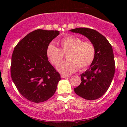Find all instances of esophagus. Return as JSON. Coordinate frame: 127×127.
Instances as JSON below:
<instances>
[{"instance_id": "34e87169", "label": "esophagus", "mask_w": 127, "mask_h": 127, "mask_svg": "<svg viewBox=\"0 0 127 127\" xmlns=\"http://www.w3.org/2000/svg\"><path fill=\"white\" fill-rule=\"evenodd\" d=\"M68 76H66V75L64 74H61V77L62 78H66V77H68Z\"/></svg>"}]
</instances>
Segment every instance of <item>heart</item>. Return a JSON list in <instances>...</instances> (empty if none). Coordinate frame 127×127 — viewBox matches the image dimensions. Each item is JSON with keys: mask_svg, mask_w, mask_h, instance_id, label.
Masks as SVG:
<instances>
[{"mask_svg": "<svg viewBox=\"0 0 127 127\" xmlns=\"http://www.w3.org/2000/svg\"><path fill=\"white\" fill-rule=\"evenodd\" d=\"M61 49L53 42L48 45L46 55L51 64L57 66L63 60L64 53L67 54L68 59L57 66L62 73L69 74L79 68L83 70L87 68L94 61L96 48L93 43L83 41L76 36H67L58 41Z\"/></svg>", "mask_w": 127, "mask_h": 127, "instance_id": "b5f03b06", "label": "heart"}]
</instances>
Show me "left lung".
<instances>
[{
  "label": "left lung",
  "mask_w": 127,
  "mask_h": 127,
  "mask_svg": "<svg viewBox=\"0 0 127 127\" xmlns=\"http://www.w3.org/2000/svg\"><path fill=\"white\" fill-rule=\"evenodd\" d=\"M72 32L85 36L95 46L96 55L90 67L81 74V83L74 91L86 100L100 98L108 90L115 73V61L113 48L105 36L89 28L70 30Z\"/></svg>",
  "instance_id": "left-lung-1"
}]
</instances>
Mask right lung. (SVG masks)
Returning a JSON list of instances; mask_svg holds the SVG:
<instances>
[{
	"mask_svg": "<svg viewBox=\"0 0 127 127\" xmlns=\"http://www.w3.org/2000/svg\"><path fill=\"white\" fill-rule=\"evenodd\" d=\"M59 34L57 30H36L15 46L10 74L19 92L30 101L39 103L55 94L61 75L48 61V45Z\"/></svg>",
	"mask_w": 127,
	"mask_h": 127,
	"instance_id": "obj_1",
	"label": "right lung"
}]
</instances>
